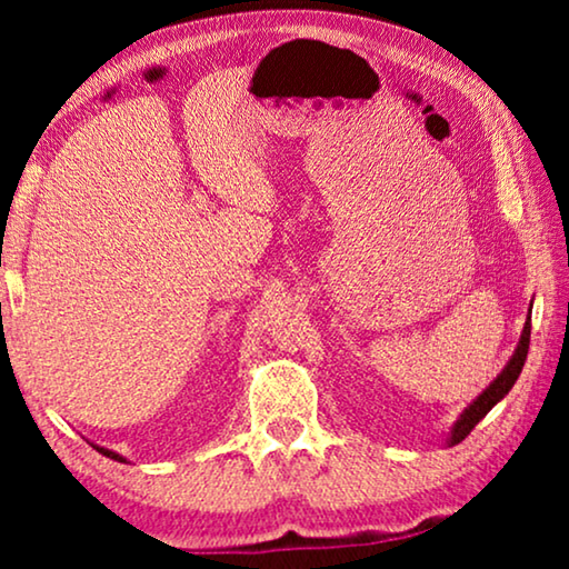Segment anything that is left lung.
Returning a JSON list of instances; mask_svg holds the SVG:
<instances>
[{"label": "left lung", "mask_w": 569, "mask_h": 569, "mask_svg": "<svg viewBox=\"0 0 569 569\" xmlns=\"http://www.w3.org/2000/svg\"><path fill=\"white\" fill-rule=\"evenodd\" d=\"M528 345H531V316H528V321H526V326H523V337H520V341H518L516 355L510 357V362L505 365V370L500 372V376H497L495 383H489L487 391L481 393L479 399L473 401L471 407L463 411L461 419H458V422H456L453 432H450V446H456V442H461V440L469 438V432L481 422V419L487 417V411L492 409L497 401L505 399L510 388L516 386L520 370H523V365H526Z\"/></svg>", "instance_id": "left-lung-1"}]
</instances>
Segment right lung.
<instances>
[{
  "instance_id": "add662e5",
  "label": "right lung",
  "mask_w": 569,
  "mask_h": 569,
  "mask_svg": "<svg viewBox=\"0 0 569 569\" xmlns=\"http://www.w3.org/2000/svg\"><path fill=\"white\" fill-rule=\"evenodd\" d=\"M98 448V446H96ZM98 453H103L108 458H113V461H123V458L119 453H113V450H106V448H98Z\"/></svg>"
}]
</instances>
